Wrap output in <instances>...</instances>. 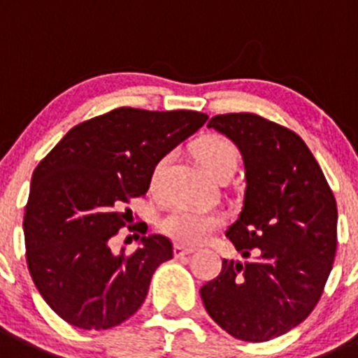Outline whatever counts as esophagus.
Returning a JSON list of instances; mask_svg holds the SVG:
<instances>
[{"label":"esophagus","mask_w":358,"mask_h":358,"mask_svg":"<svg viewBox=\"0 0 358 358\" xmlns=\"http://www.w3.org/2000/svg\"><path fill=\"white\" fill-rule=\"evenodd\" d=\"M194 250H196L194 247H185V245H182V243H176L175 249H173V252H175L176 258H183V256H187V255H192Z\"/></svg>","instance_id":"34e87169"}]
</instances>
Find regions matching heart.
Wrapping results in <instances>:
<instances>
[{"instance_id": "1", "label": "heart", "mask_w": 358, "mask_h": 358, "mask_svg": "<svg viewBox=\"0 0 358 358\" xmlns=\"http://www.w3.org/2000/svg\"><path fill=\"white\" fill-rule=\"evenodd\" d=\"M194 153L199 162L205 166L206 171L213 178H222V176H231L238 164V150L229 139L215 134H208L203 138L196 139ZM171 155H162L153 164L152 173H150V187L157 190L162 180L164 171L168 168ZM224 222L222 213L215 210H198L190 206H176L160 222V228L166 235L175 238L176 242L194 245L201 243L212 235L215 229H219Z\"/></svg>"}]
</instances>
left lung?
Segmentation results:
<instances>
[{"mask_svg":"<svg viewBox=\"0 0 358 358\" xmlns=\"http://www.w3.org/2000/svg\"><path fill=\"white\" fill-rule=\"evenodd\" d=\"M208 127L242 153L243 208L226 236L249 259H222L199 293L220 329L263 343L295 329L318 303L336 258V198L293 130L250 113L217 115Z\"/></svg>","mask_w":358,"mask_h":358,"instance_id":"8db88e82","label":"left lung"}]
</instances>
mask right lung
I'll list each match as a JSON object with an SVG mask.
<instances>
[{"label":"right lung","instance_id":"right-lung-1","mask_svg":"<svg viewBox=\"0 0 358 358\" xmlns=\"http://www.w3.org/2000/svg\"><path fill=\"white\" fill-rule=\"evenodd\" d=\"M206 120L185 109L118 108L70 129L40 160L22 222L26 262L59 318L106 330L141 307L157 266L173 258L171 240L143 236L125 255L111 238L132 215L127 203L146 194L153 164Z\"/></svg>","mask_w":358,"mask_h":358}]
</instances>
